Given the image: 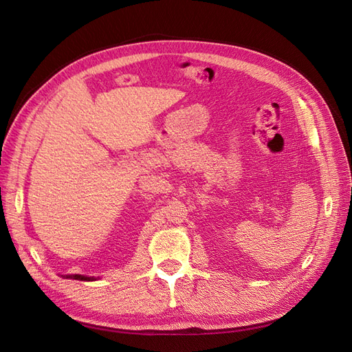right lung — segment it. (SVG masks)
I'll use <instances>...</instances> for the list:
<instances>
[{"instance_id":"obj_1","label":"right lung","mask_w":352,"mask_h":352,"mask_svg":"<svg viewBox=\"0 0 352 352\" xmlns=\"http://www.w3.org/2000/svg\"><path fill=\"white\" fill-rule=\"evenodd\" d=\"M69 278L73 279H78V280H94V278H87V276H82V274H72Z\"/></svg>"}]
</instances>
